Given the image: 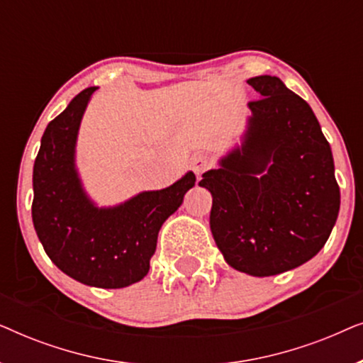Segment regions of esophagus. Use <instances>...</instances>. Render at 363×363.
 <instances>
[{
    "instance_id": "34e87169",
    "label": "esophagus",
    "mask_w": 363,
    "mask_h": 363,
    "mask_svg": "<svg viewBox=\"0 0 363 363\" xmlns=\"http://www.w3.org/2000/svg\"><path fill=\"white\" fill-rule=\"evenodd\" d=\"M191 170L196 173V175H201L203 172L208 170L211 167V160L210 157L205 155V153H195L191 158Z\"/></svg>"
}]
</instances>
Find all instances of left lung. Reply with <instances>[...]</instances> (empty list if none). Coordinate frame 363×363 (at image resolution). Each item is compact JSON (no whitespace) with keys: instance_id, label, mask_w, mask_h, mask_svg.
Instances as JSON below:
<instances>
[{"instance_id":"8db88e82","label":"left lung","mask_w":363,"mask_h":363,"mask_svg":"<svg viewBox=\"0 0 363 363\" xmlns=\"http://www.w3.org/2000/svg\"><path fill=\"white\" fill-rule=\"evenodd\" d=\"M259 101L240 138L203 173L211 235L233 269L276 276L312 259L340 208L334 157L309 104L279 77L247 79Z\"/></svg>"}]
</instances>
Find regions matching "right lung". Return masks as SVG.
<instances>
[{
    "mask_svg": "<svg viewBox=\"0 0 363 363\" xmlns=\"http://www.w3.org/2000/svg\"><path fill=\"white\" fill-rule=\"evenodd\" d=\"M97 89L77 94L44 130L33 168V223L49 259L64 274L91 287L121 289L147 276L158 231L196 177L186 172L162 190L99 206L76 163L79 128Z\"/></svg>",
    "mask_w": 363,
    "mask_h": 363,
    "instance_id": "obj_1",
    "label": "right lung"
}]
</instances>
